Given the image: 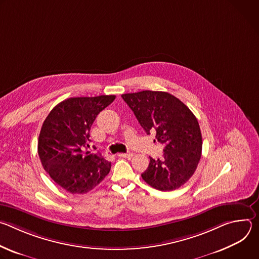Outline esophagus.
Wrapping results in <instances>:
<instances>
[{
    "mask_svg": "<svg viewBox=\"0 0 259 259\" xmlns=\"http://www.w3.org/2000/svg\"><path fill=\"white\" fill-rule=\"evenodd\" d=\"M133 156V154L131 153H127V154H118V157H121V158H131Z\"/></svg>",
    "mask_w": 259,
    "mask_h": 259,
    "instance_id": "1",
    "label": "esophagus"
}]
</instances>
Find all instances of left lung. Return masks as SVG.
I'll list each match as a JSON object with an SVG mask.
<instances>
[{"label": "left lung", "mask_w": 259, "mask_h": 259, "mask_svg": "<svg viewBox=\"0 0 259 259\" xmlns=\"http://www.w3.org/2000/svg\"><path fill=\"white\" fill-rule=\"evenodd\" d=\"M140 126L164 145L163 159L150 158L142 179L156 190L173 191L195 173L202 154V134L191 109L168 92L140 91L123 94Z\"/></svg>", "instance_id": "1"}]
</instances>
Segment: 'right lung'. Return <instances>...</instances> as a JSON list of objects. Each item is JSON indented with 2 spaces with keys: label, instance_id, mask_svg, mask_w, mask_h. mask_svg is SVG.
Masks as SVG:
<instances>
[{
  "label": "right lung",
  "instance_id": "right-lung-1",
  "mask_svg": "<svg viewBox=\"0 0 259 259\" xmlns=\"http://www.w3.org/2000/svg\"><path fill=\"white\" fill-rule=\"evenodd\" d=\"M115 95L71 97L58 103L45 119L38 153L45 171L70 194H86L110 171V162L84 152L97 115L115 100Z\"/></svg>",
  "mask_w": 259,
  "mask_h": 259
}]
</instances>
